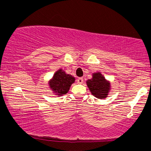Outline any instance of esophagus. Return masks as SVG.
Here are the masks:
<instances>
[{"instance_id":"esophagus-1","label":"esophagus","mask_w":151,"mask_h":151,"mask_svg":"<svg viewBox=\"0 0 151 151\" xmlns=\"http://www.w3.org/2000/svg\"><path fill=\"white\" fill-rule=\"evenodd\" d=\"M83 83V78H82V77H80V78L77 79V83L82 84Z\"/></svg>"}]
</instances>
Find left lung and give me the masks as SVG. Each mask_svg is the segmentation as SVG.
<instances>
[{
	"label": "left lung",
	"instance_id": "obj_1",
	"mask_svg": "<svg viewBox=\"0 0 151 151\" xmlns=\"http://www.w3.org/2000/svg\"><path fill=\"white\" fill-rule=\"evenodd\" d=\"M86 85L92 96L99 99L108 97L111 90V83L101 72L93 73L92 78L86 81Z\"/></svg>",
	"mask_w": 151,
	"mask_h": 151
}]
</instances>
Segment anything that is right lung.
Wrapping results in <instances>:
<instances>
[{"label":"right lung","instance_id":"1","mask_svg":"<svg viewBox=\"0 0 151 151\" xmlns=\"http://www.w3.org/2000/svg\"><path fill=\"white\" fill-rule=\"evenodd\" d=\"M74 77L66 74L65 71L62 69H59L55 72L52 79H50L48 84L54 94L58 96H62L68 93L70 86L74 83Z\"/></svg>","mask_w":151,"mask_h":151}]
</instances>
